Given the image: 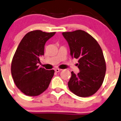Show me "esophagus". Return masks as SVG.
<instances>
[{"label":"esophagus","instance_id":"34e87169","mask_svg":"<svg viewBox=\"0 0 121 121\" xmlns=\"http://www.w3.org/2000/svg\"><path fill=\"white\" fill-rule=\"evenodd\" d=\"M55 71L56 72H60V71H61L62 69H59V68H56V69H55Z\"/></svg>","mask_w":121,"mask_h":121}]
</instances>
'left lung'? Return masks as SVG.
Segmentation results:
<instances>
[{
    "instance_id": "1",
    "label": "left lung",
    "mask_w": 121,
    "mask_h": 121,
    "mask_svg": "<svg viewBox=\"0 0 121 121\" xmlns=\"http://www.w3.org/2000/svg\"><path fill=\"white\" fill-rule=\"evenodd\" d=\"M72 57L78 59L80 72H71L69 89L80 97H89L97 91L105 76L106 66L100 46L93 37L84 31L78 30L64 32Z\"/></svg>"
}]
</instances>
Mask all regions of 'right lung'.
Masks as SVG:
<instances>
[{
	"mask_svg": "<svg viewBox=\"0 0 121 121\" xmlns=\"http://www.w3.org/2000/svg\"><path fill=\"white\" fill-rule=\"evenodd\" d=\"M56 32H29L23 37L14 54L11 73L16 86L28 96H39L48 88L55 71L39 68L44 45Z\"/></svg>",
	"mask_w": 121,
	"mask_h": 121,
	"instance_id": "obj_1",
	"label": "right lung"
}]
</instances>
